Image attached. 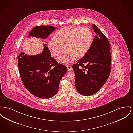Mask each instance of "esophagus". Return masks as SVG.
Segmentation results:
<instances>
[{
	"label": "esophagus",
	"mask_w": 133,
	"mask_h": 133,
	"mask_svg": "<svg viewBox=\"0 0 133 133\" xmlns=\"http://www.w3.org/2000/svg\"><path fill=\"white\" fill-rule=\"evenodd\" d=\"M67 69H68V71H70L72 70V67H71L70 65H67Z\"/></svg>",
	"instance_id": "esophagus-1"
}]
</instances>
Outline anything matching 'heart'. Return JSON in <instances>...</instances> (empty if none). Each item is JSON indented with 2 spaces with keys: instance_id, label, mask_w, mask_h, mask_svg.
<instances>
[{
  "instance_id": "heart-1",
  "label": "heart",
  "mask_w": 133,
  "mask_h": 133,
  "mask_svg": "<svg viewBox=\"0 0 133 133\" xmlns=\"http://www.w3.org/2000/svg\"><path fill=\"white\" fill-rule=\"evenodd\" d=\"M93 40V33L88 27L68 26L57 31L55 39L49 41L47 47L51 54L58 57L60 63L68 64L75 59L83 57L88 51Z\"/></svg>"
}]
</instances>
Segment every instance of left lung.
<instances>
[{"mask_svg":"<svg viewBox=\"0 0 133 133\" xmlns=\"http://www.w3.org/2000/svg\"><path fill=\"white\" fill-rule=\"evenodd\" d=\"M96 35L85 55L72 68L75 74V85L78 92L84 96L96 94L109 77L111 56L109 42L95 24Z\"/></svg>","mask_w":133,"mask_h":133,"instance_id":"1","label":"left lung"}]
</instances>
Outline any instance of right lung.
I'll return each instance as SVG.
<instances>
[{
  "instance_id": "1",
  "label": "right lung",
  "mask_w": 133,
  "mask_h": 133,
  "mask_svg": "<svg viewBox=\"0 0 133 133\" xmlns=\"http://www.w3.org/2000/svg\"><path fill=\"white\" fill-rule=\"evenodd\" d=\"M55 29L51 25L37 26L29 33V36L46 39ZM44 47L43 52L38 55L20 53L17 64L21 79L26 89L35 96L49 98L58 92L60 81L67 68L51 57L45 44Z\"/></svg>"
}]
</instances>
